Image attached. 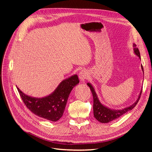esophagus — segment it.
I'll return each mask as SVG.
<instances>
[{"label": "esophagus", "mask_w": 152, "mask_h": 152, "mask_svg": "<svg viewBox=\"0 0 152 152\" xmlns=\"http://www.w3.org/2000/svg\"><path fill=\"white\" fill-rule=\"evenodd\" d=\"M79 77L80 80L84 82L87 78H88V74H87V72H86V70H82L79 73Z\"/></svg>", "instance_id": "obj_1"}]
</instances>
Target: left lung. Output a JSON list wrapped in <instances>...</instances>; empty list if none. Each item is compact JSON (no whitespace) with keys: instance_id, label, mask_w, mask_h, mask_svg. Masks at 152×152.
Wrapping results in <instances>:
<instances>
[{"instance_id":"8db88e82","label":"left lung","mask_w":152,"mask_h":152,"mask_svg":"<svg viewBox=\"0 0 152 152\" xmlns=\"http://www.w3.org/2000/svg\"><path fill=\"white\" fill-rule=\"evenodd\" d=\"M134 52L137 56H139V58L141 59L140 53L138 48H136V45L134 44ZM141 68L144 74V71H143V68H142V66H141ZM87 86L90 87L91 93L93 94V96L94 116L99 122L102 123H108L113 120H115V119L121 117L122 115L125 114L126 113L129 111V110H132L135 107V106L137 104V103H138L140 98L141 97V93H142V90H141L139 97L137 98L136 102L134 104H132L131 106H130V107L122 109V110H111L107 107H106L104 105H103L102 103H101L98 99L97 95H96V93L94 91V89L93 88V87L92 86V85L89 83H87Z\"/></svg>"}]
</instances>
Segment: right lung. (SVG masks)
Instances as JSON below:
<instances>
[{
    "label": "right lung",
    "instance_id": "1",
    "mask_svg": "<svg viewBox=\"0 0 152 152\" xmlns=\"http://www.w3.org/2000/svg\"><path fill=\"white\" fill-rule=\"evenodd\" d=\"M79 83L77 75L63 80L53 93L42 98H32L25 94L17 87L21 99L27 108L36 115L56 122L62 116L68 96L73 87Z\"/></svg>",
    "mask_w": 152,
    "mask_h": 152
}]
</instances>
